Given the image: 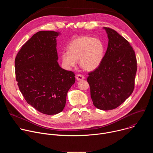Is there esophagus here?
Here are the masks:
<instances>
[{"label":"esophagus","instance_id":"34e87169","mask_svg":"<svg viewBox=\"0 0 153 153\" xmlns=\"http://www.w3.org/2000/svg\"><path fill=\"white\" fill-rule=\"evenodd\" d=\"M84 79H85V77L82 74H77L76 76V79L77 80H83Z\"/></svg>","mask_w":153,"mask_h":153}]
</instances>
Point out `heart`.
<instances>
[{
	"label": "heart",
	"mask_w": 153,
	"mask_h": 153,
	"mask_svg": "<svg viewBox=\"0 0 153 153\" xmlns=\"http://www.w3.org/2000/svg\"><path fill=\"white\" fill-rule=\"evenodd\" d=\"M68 51L62 53L64 65L70 69L74 67L79 60L80 67L86 71L96 69L104 56V45L97 38L83 36L73 40L68 47Z\"/></svg>",
	"instance_id": "b5f03b06"
}]
</instances>
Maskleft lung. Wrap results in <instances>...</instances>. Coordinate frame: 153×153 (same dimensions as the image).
<instances>
[{
  "mask_svg": "<svg viewBox=\"0 0 153 153\" xmlns=\"http://www.w3.org/2000/svg\"><path fill=\"white\" fill-rule=\"evenodd\" d=\"M104 29L109 40L106 51L86 80L93 105L106 111L117 108L133 92L137 60L128 40L110 28Z\"/></svg>",
  "mask_w": 153,
  "mask_h": 153,
  "instance_id": "obj_1",
  "label": "left lung"
}]
</instances>
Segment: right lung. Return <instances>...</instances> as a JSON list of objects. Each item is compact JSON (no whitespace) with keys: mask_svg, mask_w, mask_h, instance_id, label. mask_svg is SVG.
<instances>
[{"mask_svg":"<svg viewBox=\"0 0 153 153\" xmlns=\"http://www.w3.org/2000/svg\"><path fill=\"white\" fill-rule=\"evenodd\" d=\"M59 33L41 31L22 47L15 59V73L19 90L28 104L41 113H60L67 94L75 82L73 71L57 62L56 37Z\"/></svg>","mask_w":153,"mask_h":153,"instance_id":"add662e5","label":"right lung"}]
</instances>
